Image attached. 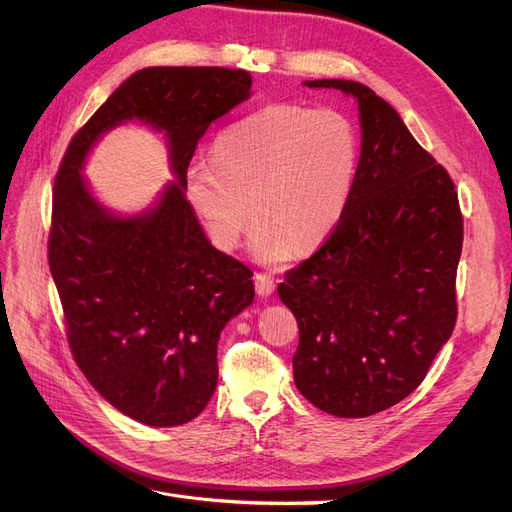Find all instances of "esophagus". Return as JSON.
I'll use <instances>...</instances> for the list:
<instances>
[{
	"label": "esophagus",
	"mask_w": 512,
	"mask_h": 512,
	"mask_svg": "<svg viewBox=\"0 0 512 512\" xmlns=\"http://www.w3.org/2000/svg\"><path fill=\"white\" fill-rule=\"evenodd\" d=\"M255 288H257L259 297H270V294L276 288V282H274V278L270 274L259 272V274H255Z\"/></svg>",
	"instance_id": "esophagus-1"
}]
</instances>
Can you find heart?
<instances>
[{
    "mask_svg": "<svg viewBox=\"0 0 512 512\" xmlns=\"http://www.w3.org/2000/svg\"><path fill=\"white\" fill-rule=\"evenodd\" d=\"M359 130L334 107L270 103L228 126L211 161L184 172V195L220 251L257 218L251 251L282 263L324 242L340 222L359 170Z\"/></svg>",
    "mask_w": 512,
    "mask_h": 512,
    "instance_id": "1",
    "label": "heart"
}]
</instances>
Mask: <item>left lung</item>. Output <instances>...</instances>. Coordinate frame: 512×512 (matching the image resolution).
I'll list each match as a JSON object with an SVG mask.
<instances>
[{
    "mask_svg": "<svg viewBox=\"0 0 512 512\" xmlns=\"http://www.w3.org/2000/svg\"><path fill=\"white\" fill-rule=\"evenodd\" d=\"M305 85L357 99L361 157L340 222L278 286L299 324L294 384L330 415L369 417L425 380L454 330L463 215L388 101L355 80Z\"/></svg>",
    "mask_w": 512,
    "mask_h": 512,
    "instance_id": "8db88e82",
    "label": "left lung"
}]
</instances>
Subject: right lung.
I'll return each mask as SVG.
<instances>
[{
	"instance_id": "add662e5",
	"label": "right lung",
	"mask_w": 512,
	"mask_h": 512,
	"mask_svg": "<svg viewBox=\"0 0 512 512\" xmlns=\"http://www.w3.org/2000/svg\"><path fill=\"white\" fill-rule=\"evenodd\" d=\"M251 85L247 70L215 66L134 72L74 134L53 182L49 270L70 351L112 407L145 425H182L207 407L220 332L255 299L253 272L211 247L184 197L199 139ZM128 119L167 132L177 180L149 212L122 219L79 170L100 134Z\"/></svg>"
}]
</instances>
